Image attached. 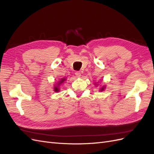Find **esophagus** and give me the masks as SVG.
Segmentation results:
<instances>
[{"mask_svg": "<svg viewBox=\"0 0 154 154\" xmlns=\"http://www.w3.org/2000/svg\"><path fill=\"white\" fill-rule=\"evenodd\" d=\"M75 75H76V76L77 77V78H80V76H81V72H79V71H76V72H75Z\"/></svg>", "mask_w": 154, "mask_h": 154, "instance_id": "1", "label": "esophagus"}]
</instances>
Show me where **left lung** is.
Returning <instances> with one entry per match:
<instances>
[{
  "instance_id": "8db88e82",
  "label": "left lung",
  "mask_w": 154,
  "mask_h": 154,
  "mask_svg": "<svg viewBox=\"0 0 154 154\" xmlns=\"http://www.w3.org/2000/svg\"><path fill=\"white\" fill-rule=\"evenodd\" d=\"M103 89H104V87H102V88H101V90H103Z\"/></svg>"
}]
</instances>
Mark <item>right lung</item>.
<instances>
[{"label": "right lung", "mask_w": 154, "mask_h": 154, "mask_svg": "<svg viewBox=\"0 0 154 154\" xmlns=\"http://www.w3.org/2000/svg\"><path fill=\"white\" fill-rule=\"evenodd\" d=\"M65 80H66V79H65V78H62V80L59 82V83L58 84V85L61 84V83H63ZM54 91H55V92H58V91H59V88H58V87H54Z\"/></svg>", "instance_id": "obj_1"}]
</instances>
